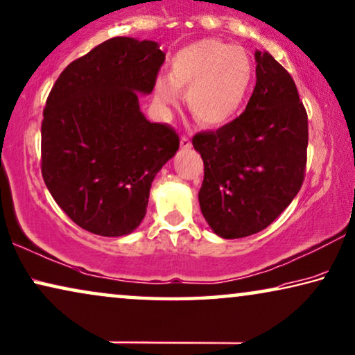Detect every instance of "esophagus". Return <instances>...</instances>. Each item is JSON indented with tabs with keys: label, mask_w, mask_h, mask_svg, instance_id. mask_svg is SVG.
Here are the masks:
<instances>
[{
	"label": "esophagus",
	"mask_w": 355,
	"mask_h": 355,
	"mask_svg": "<svg viewBox=\"0 0 355 355\" xmlns=\"http://www.w3.org/2000/svg\"><path fill=\"white\" fill-rule=\"evenodd\" d=\"M192 147V142H190L189 136H182L181 137V148H184V150H187V148Z\"/></svg>",
	"instance_id": "1"
}]
</instances>
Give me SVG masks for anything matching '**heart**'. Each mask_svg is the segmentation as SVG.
Here are the masks:
<instances>
[{"label":"heart","mask_w":355,"mask_h":355,"mask_svg":"<svg viewBox=\"0 0 355 355\" xmlns=\"http://www.w3.org/2000/svg\"><path fill=\"white\" fill-rule=\"evenodd\" d=\"M253 62L245 49L219 40H200L171 58L168 78L155 81V99L178 102L187 91L192 115L203 125H223L239 114L253 81Z\"/></svg>","instance_id":"b5f03b06"}]
</instances>
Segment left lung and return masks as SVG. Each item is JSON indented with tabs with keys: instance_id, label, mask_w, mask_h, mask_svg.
Masks as SVG:
<instances>
[{
	"instance_id": "obj_1",
	"label": "left lung",
	"mask_w": 355,
	"mask_h": 355,
	"mask_svg": "<svg viewBox=\"0 0 355 355\" xmlns=\"http://www.w3.org/2000/svg\"><path fill=\"white\" fill-rule=\"evenodd\" d=\"M256 86L243 114L193 136L205 176L198 192L216 235L241 239L274 223L300 192L307 160V114L291 75L256 51Z\"/></svg>"
}]
</instances>
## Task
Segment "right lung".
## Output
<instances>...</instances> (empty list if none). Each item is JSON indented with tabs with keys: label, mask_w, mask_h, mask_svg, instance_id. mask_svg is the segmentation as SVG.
<instances>
[{
	"label": "right lung",
	"mask_w": 355,
	"mask_h": 355,
	"mask_svg": "<svg viewBox=\"0 0 355 355\" xmlns=\"http://www.w3.org/2000/svg\"><path fill=\"white\" fill-rule=\"evenodd\" d=\"M163 62L155 41L110 38L67 65L49 92L41 174L55 203L91 234H131L157 173L178 152V132L139 107Z\"/></svg>",
	"instance_id": "1"
}]
</instances>
